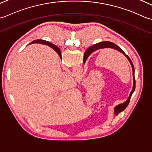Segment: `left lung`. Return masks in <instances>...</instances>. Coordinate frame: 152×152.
<instances>
[{
  "instance_id": "obj_1",
  "label": "left lung",
  "mask_w": 152,
  "mask_h": 152,
  "mask_svg": "<svg viewBox=\"0 0 152 152\" xmlns=\"http://www.w3.org/2000/svg\"><path fill=\"white\" fill-rule=\"evenodd\" d=\"M114 48L115 49V50H117L118 51L121 52V53H123L124 55L126 57V58L128 59L129 60L130 63H131V66H132V71H133V88L132 91L131 92V94H130L129 97L128 98V100H126L125 102H124L123 104H121L120 105H118L117 107H115V114L116 115H118V114L123 111L125 109L126 107L128 106V104H129V102L130 100H131V96L133 92H134V90H135V84H136V82H135V79H134V66H133L132 61L131 60V59L129 58V57L127 55H126L125 52H123V50H122L121 48L120 47H119L118 46L116 45L115 44H114V43L110 42V41H103V42H100L99 43H97V44H96L94 45H92L91 46H90V47L86 50V51L85 52V54H84V57H83V63H85L86 59L88 57V56L91 54L92 52H94L96 50H98V49H100V48Z\"/></svg>"
}]
</instances>
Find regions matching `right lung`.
<instances>
[{
  "mask_svg": "<svg viewBox=\"0 0 152 152\" xmlns=\"http://www.w3.org/2000/svg\"><path fill=\"white\" fill-rule=\"evenodd\" d=\"M31 43H41V44L48 45L49 46H50V47H52V48H53L54 50L59 54V56H60V57L61 58V52H60V48H59L58 46H55L54 45H52V43H50V42H49L48 41H45V40H40V39H39V40H35V41H32L31 42L30 44H31Z\"/></svg>",
  "mask_w": 152,
  "mask_h": 152,
  "instance_id": "obj_1",
  "label": "right lung"
}]
</instances>
